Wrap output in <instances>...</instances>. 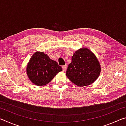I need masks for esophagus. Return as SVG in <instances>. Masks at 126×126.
<instances>
[{"label":"esophagus","mask_w":126,"mask_h":126,"mask_svg":"<svg viewBox=\"0 0 126 126\" xmlns=\"http://www.w3.org/2000/svg\"><path fill=\"white\" fill-rule=\"evenodd\" d=\"M62 69H63V71L64 72L65 71L66 69H67V65H64L62 66Z\"/></svg>","instance_id":"1"}]
</instances>
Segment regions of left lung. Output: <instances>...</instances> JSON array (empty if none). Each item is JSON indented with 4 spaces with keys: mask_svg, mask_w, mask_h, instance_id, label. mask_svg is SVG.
Segmentation results:
<instances>
[{
    "mask_svg": "<svg viewBox=\"0 0 126 126\" xmlns=\"http://www.w3.org/2000/svg\"><path fill=\"white\" fill-rule=\"evenodd\" d=\"M101 65L95 55L87 48L77 50L72 57L66 75L74 84L79 87L90 85L98 78Z\"/></svg>",
    "mask_w": 126,
    "mask_h": 126,
    "instance_id": "left-lung-1",
    "label": "left lung"
}]
</instances>
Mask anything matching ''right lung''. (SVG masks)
<instances>
[{
  "label": "right lung",
  "mask_w": 126,
  "mask_h": 126,
  "mask_svg": "<svg viewBox=\"0 0 126 126\" xmlns=\"http://www.w3.org/2000/svg\"><path fill=\"white\" fill-rule=\"evenodd\" d=\"M62 71V68L57 62L52 60L47 54L39 52L32 55L27 67L29 79L39 86L48 84Z\"/></svg>",
  "instance_id": "add662e5"
}]
</instances>
